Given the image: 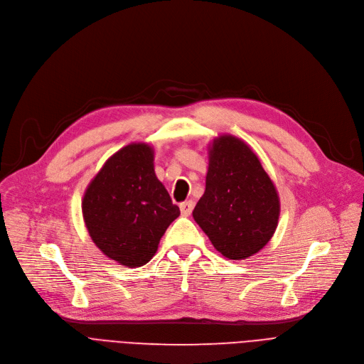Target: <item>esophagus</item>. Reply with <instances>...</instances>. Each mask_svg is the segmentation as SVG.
<instances>
[{
    "label": "esophagus",
    "mask_w": 364,
    "mask_h": 364,
    "mask_svg": "<svg viewBox=\"0 0 364 364\" xmlns=\"http://www.w3.org/2000/svg\"><path fill=\"white\" fill-rule=\"evenodd\" d=\"M193 208H194V202L193 200H187V202H183L180 205V210H181V215L183 216H188L191 212H193Z\"/></svg>",
    "instance_id": "1"
}]
</instances>
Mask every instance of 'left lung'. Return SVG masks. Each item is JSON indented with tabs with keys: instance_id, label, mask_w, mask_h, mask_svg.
<instances>
[{
	"instance_id": "1",
	"label": "left lung",
	"mask_w": 364,
	"mask_h": 364,
	"mask_svg": "<svg viewBox=\"0 0 364 364\" xmlns=\"http://www.w3.org/2000/svg\"><path fill=\"white\" fill-rule=\"evenodd\" d=\"M279 213L276 187L257 155L234 136L216 139L206 190L193 210L213 247L230 259L251 257L273 237Z\"/></svg>"
}]
</instances>
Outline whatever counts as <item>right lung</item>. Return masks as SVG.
I'll return each instance as SVG.
<instances>
[{"instance_id":"right-lung-1","label":"right lung","mask_w":364,"mask_h":364,"mask_svg":"<svg viewBox=\"0 0 364 364\" xmlns=\"http://www.w3.org/2000/svg\"><path fill=\"white\" fill-rule=\"evenodd\" d=\"M82 215L94 244L123 266L141 267L180 209L154 171L148 145L130 144L116 152L88 186Z\"/></svg>"}]
</instances>
